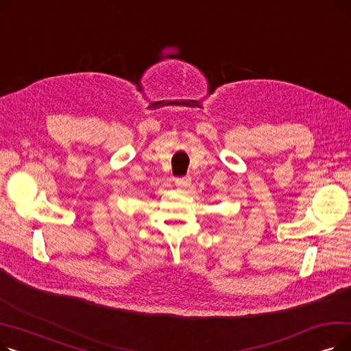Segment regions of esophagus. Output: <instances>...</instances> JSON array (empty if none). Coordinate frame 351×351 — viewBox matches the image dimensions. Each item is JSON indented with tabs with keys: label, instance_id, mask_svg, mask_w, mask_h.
Masks as SVG:
<instances>
[{
	"label": "esophagus",
	"instance_id": "1",
	"mask_svg": "<svg viewBox=\"0 0 351 351\" xmlns=\"http://www.w3.org/2000/svg\"><path fill=\"white\" fill-rule=\"evenodd\" d=\"M175 183H176V186H179V188H188L191 185V178L189 176L176 178Z\"/></svg>",
	"mask_w": 351,
	"mask_h": 351
}]
</instances>
